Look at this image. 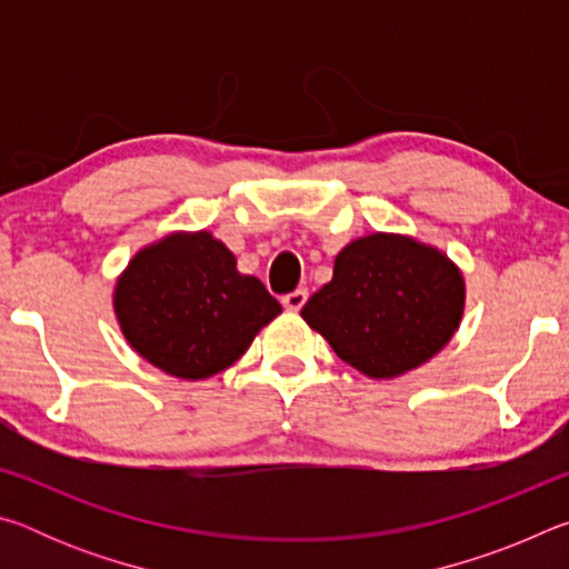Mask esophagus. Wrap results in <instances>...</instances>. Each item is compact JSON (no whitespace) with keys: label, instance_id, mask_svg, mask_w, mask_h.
I'll list each match as a JSON object with an SVG mask.
<instances>
[{"label":"esophagus","instance_id":"esophagus-1","mask_svg":"<svg viewBox=\"0 0 569 569\" xmlns=\"http://www.w3.org/2000/svg\"><path fill=\"white\" fill-rule=\"evenodd\" d=\"M306 298H308L306 288H296V291L286 293V296L281 298V303L288 308V311H301L303 303H306Z\"/></svg>","mask_w":569,"mask_h":569}]
</instances>
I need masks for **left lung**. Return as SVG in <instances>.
I'll return each instance as SVG.
<instances>
[{"instance_id":"obj_1","label":"left lung","mask_w":569,"mask_h":569,"mask_svg":"<svg viewBox=\"0 0 569 569\" xmlns=\"http://www.w3.org/2000/svg\"><path fill=\"white\" fill-rule=\"evenodd\" d=\"M465 278L437 248L373 233L346 246L333 278L303 306V321L341 361L371 379H393L429 361L455 336Z\"/></svg>"}]
</instances>
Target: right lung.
Segmentation results:
<instances>
[{
    "label": "right lung",
    "mask_w": 569,
    "mask_h": 569,
    "mask_svg": "<svg viewBox=\"0 0 569 569\" xmlns=\"http://www.w3.org/2000/svg\"><path fill=\"white\" fill-rule=\"evenodd\" d=\"M124 339L180 379H208L246 353L281 303L208 230L172 233L142 248L114 288Z\"/></svg>",
    "instance_id": "add662e5"
}]
</instances>
